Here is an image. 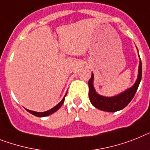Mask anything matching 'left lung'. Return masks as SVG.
<instances>
[{"label": "left lung", "mask_w": 150, "mask_h": 150, "mask_svg": "<svg viewBox=\"0 0 150 150\" xmlns=\"http://www.w3.org/2000/svg\"><path fill=\"white\" fill-rule=\"evenodd\" d=\"M141 79H142V62L140 60L139 65L138 77L134 85L117 96L112 97H105L98 95L96 92L93 86L94 75L92 73V77L88 81V88H89L88 96H89L90 102L96 108L102 111L114 112L121 110L124 109L133 98L139 86Z\"/></svg>", "instance_id": "1"}]
</instances>
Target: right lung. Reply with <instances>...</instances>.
I'll list each match as a JSON object with an SVG mask.
<instances>
[{
    "mask_svg": "<svg viewBox=\"0 0 150 150\" xmlns=\"http://www.w3.org/2000/svg\"><path fill=\"white\" fill-rule=\"evenodd\" d=\"M66 96V95L64 96V97ZM64 97L63 98V99L62 101H61L60 103H58L57 105H55V106L54 107V108H52V109H51L50 110H47L46 111V112H35V111H31L29 110V109H26L28 112L31 113L32 115H35V116H38V117H45V116H47V115H52V114H53L54 112H55L56 111L58 110V109H60V107L62 105V104L64 103Z\"/></svg>",
    "mask_w": 150,
    "mask_h": 150,
    "instance_id": "1",
    "label": "right lung"
}]
</instances>
